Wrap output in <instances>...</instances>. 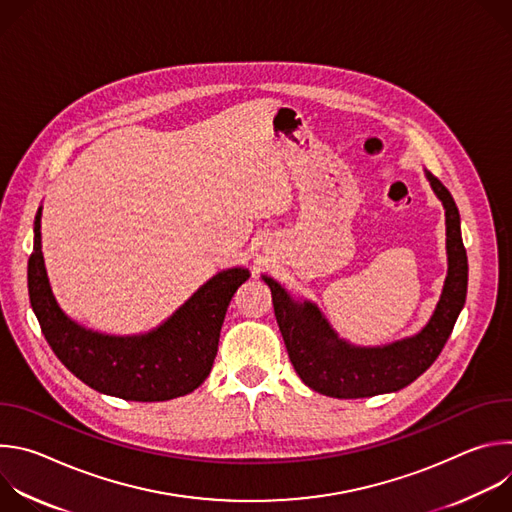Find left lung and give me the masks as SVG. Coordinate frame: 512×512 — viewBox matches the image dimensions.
<instances>
[{"instance_id":"obj_1","label":"left lung","mask_w":512,"mask_h":512,"mask_svg":"<svg viewBox=\"0 0 512 512\" xmlns=\"http://www.w3.org/2000/svg\"><path fill=\"white\" fill-rule=\"evenodd\" d=\"M423 172L446 210L448 275L440 302L417 334L381 346H356L332 328L314 302L296 300L279 281L261 275L271 289L277 326L289 360L304 385L316 393L336 399L395 393L431 367L454 330L468 289V257L462 243L460 212L450 190L431 172Z\"/></svg>"}]
</instances>
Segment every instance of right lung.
<instances>
[{"label":"right lung","instance_id":"right-lung-1","mask_svg":"<svg viewBox=\"0 0 512 512\" xmlns=\"http://www.w3.org/2000/svg\"><path fill=\"white\" fill-rule=\"evenodd\" d=\"M40 218L42 208L34 221L28 294L42 334L64 367L91 389L125 401H168L198 389L210 375L227 308L249 269L218 271L150 332L105 334L58 306L44 265Z\"/></svg>","mask_w":512,"mask_h":512}]
</instances>
